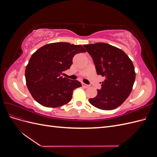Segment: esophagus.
I'll return each mask as SVG.
<instances>
[{
	"mask_svg": "<svg viewBox=\"0 0 157 157\" xmlns=\"http://www.w3.org/2000/svg\"><path fill=\"white\" fill-rule=\"evenodd\" d=\"M82 86H83L84 88H89V87H90V85H88V84H82Z\"/></svg>",
	"mask_w": 157,
	"mask_h": 157,
	"instance_id": "esophagus-1",
	"label": "esophagus"
}]
</instances>
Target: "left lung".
<instances>
[{
  "mask_svg": "<svg viewBox=\"0 0 157 157\" xmlns=\"http://www.w3.org/2000/svg\"><path fill=\"white\" fill-rule=\"evenodd\" d=\"M91 56L98 75L105 77L96 97L90 98L92 105L102 110L119 107L129 96L136 73L134 65L124 52L107 43L84 45Z\"/></svg>",
  "mask_w": 157,
  "mask_h": 157,
  "instance_id": "left-lung-1",
  "label": "left lung"
}]
</instances>
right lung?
I'll return each instance as SVG.
<instances>
[{"instance_id": "obj_1", "label": "right lung", "mask_w": 157, "mask_h": 157, "mask_svg": "<svg viewBox=\"0 0 157 157\" xmlns=\"http://www.w3.org/2000/svg\"><path fill=\"white\" fill-rule=\"evenodd\" d=\"M81 45L55 42L43 46L31 56L25 69V80L33 98L40 105L58 107L69 103L75 88L82 86L78 80L63 78L77 54L85 52Z\"/></svg>"}]
</instances>
